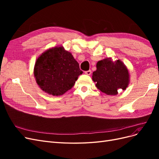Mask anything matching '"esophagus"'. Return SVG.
I'll return each mask as SVG.
<instances>
[{
	"instance_id": "esophagus-1",
	"label": "esophagus",
	"mask_w": 159,
	"mask_h": 159,
	"mask_svg": "<svg viewBox=\"0 0 159 159\" xmlns=\"http://www.w3.org/2000/svg\"><path fill=\"white\" fill-rule=\"evenodd\" d=\"M85 74L86 75H89L91 74V70L85 71Z\"/></svg>"
}]
</instances>
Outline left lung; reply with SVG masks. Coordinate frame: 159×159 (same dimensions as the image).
I'll return each instance as SVG.
<instances>
[{
    "label": "left lung",
    "instance_id": "left-lung-1",
    "mask_svg": "<svg viewBox=\"0 0 159 159\" xmlns=\"http://www.w3.org/2000/svg\"><path fill=\"white\" fill-rule=\"evenodd\" d=\"M97 70L93 72L92 80L96 87L107 95H115L117 90H125L129 83V74L127 67L117 60L113 61L111 58H105L99 61Z\"/></svg>",
    "mask_w": 159,
    "mask_h": 159
}]
</instances>
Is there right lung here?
<instances>
[{"label": "right lung", "mask_w": 159, "mask_h": 159, "mask_svg": "<svg viewBox=\"0 0 159 159\" xmlns=\"http://www.w3.org/2000/svg\"><path fill=\"white\" fill-rule=\"evenodd\" d=\"M82 73L78 61L63 46L52 48L42 53L34 68L39 87L54 96L63 95L71 89Z\"/></svg>", "instance_id": "1"}]
</instances>
